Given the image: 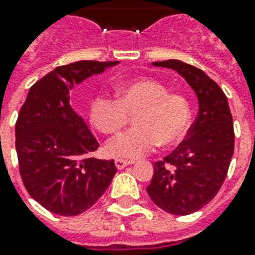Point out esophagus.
I'll return each instance as SVG.
<instances>
[{"mask_svg":"<svg viewBox=\"0 0 255 255\" xmlns=\"http://www.w3.org/2000/svg\"><path fill=\"white\" fill-rule=\"evenodd\" d=\"M132 163L133 161H126V159H116V161H115V165H116L118 169H124L126 166L132 165Z\"/></svg>","mask_w":255,"mask_h":255,"instance_id":"1","label":"esophagus"}]
</instances>
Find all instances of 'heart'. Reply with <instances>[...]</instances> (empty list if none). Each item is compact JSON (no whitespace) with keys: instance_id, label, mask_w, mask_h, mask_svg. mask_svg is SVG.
I'll list each match as a JSON object with an SVG mask.
<instances>
[{"instance_id":"1","label":"heart","mask_w":255,"mask_h":255,"mask_svg":"<svg viewBox=\"0 0 255 255\" xmlns=\"http://www.w3.org/2000/svg\"><path fill=\"white\" fill-rule=\"evenodd\" d=\"M116 97L99 94L89 108L90 122L105 135L120 132L133 116L135 127L105 147L111 156L135 159L152 151L158 143L174 146L185 137L192 108L182 93L170 92L167 85L155 78L140 77L120 82Z\"/></svg>"}]
</instances>
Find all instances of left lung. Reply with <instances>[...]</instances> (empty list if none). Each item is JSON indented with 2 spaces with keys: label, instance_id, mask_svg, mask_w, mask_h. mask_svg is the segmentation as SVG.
<instances>
[{
  "label": "left lung",
  "instance_id": "8db88e82",
  "mask_svg": "<svg viewBox=\"0 0 255 255\" xmlns=\"http://www.w3.org/2000/svg\"><path fill=\"white\" fill-rule=\"evenodd\" d=\"M178 71L199 99V115L185 140L154 163L147 193L171 215H189L218 195L234 154V124L223 90L203 70L181 60L154 62Z\"/></svg>",
  "mask_w": 255,
  "mask_h": 255
}]
</instances>
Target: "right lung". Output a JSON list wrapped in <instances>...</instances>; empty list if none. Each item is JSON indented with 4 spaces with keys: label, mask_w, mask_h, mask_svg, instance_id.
<instances>
[{
    "label": "right lung",
    "mask_w": 255,
    "mask_h": 255,
    "mask_svg": "<svg viewBox=\"0 0 255 255\" xmlns=\"http://www.w3.org/2000/svg\"><path fill=\"white\" fill-rule=\"evenodd\" d=\"M116 63L78 60L59 66L32 85L18 112L16 151L22 184L52 214L75 216L93 207L118 171L113 161L90 156L99 142L69 104L74 84Z\"/></svg>",
    "instance_id": "add662e5"
}]
</instances>
